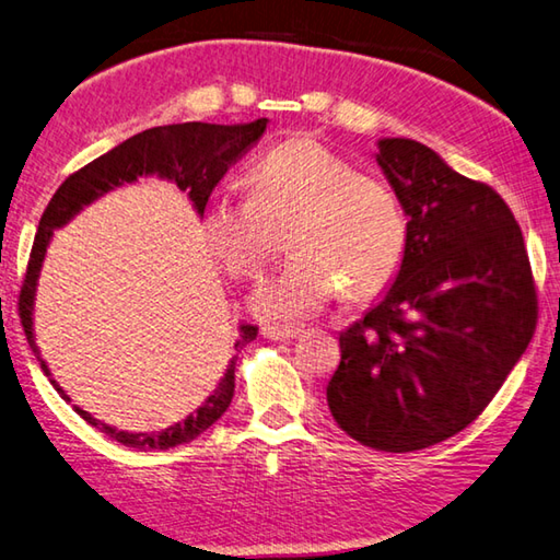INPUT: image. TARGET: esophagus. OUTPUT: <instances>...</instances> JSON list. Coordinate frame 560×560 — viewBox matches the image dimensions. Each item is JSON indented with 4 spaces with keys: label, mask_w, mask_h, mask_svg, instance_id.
<instances>
[{
    "label": "esophagus",
    "mask_w": 560,
    "mask_h": 560,
    "mask_svg": "<svg viewBox=\"0 0 560 560\" xmlns=\"http://www.w3.org/2000/svg\"><path fill=\"white\" fill-rule=\"evenodd\" d=\"M303 330L299 325H287V328H281V325H264L261 335L269 340H293L296 335H301Z\"/></svg>",
    "instance_id": "1"
}]
</instances>
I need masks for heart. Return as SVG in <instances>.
I'll list each match as a JSON object with an SVG mask.
<instances>
[{"instance_id": "1", "label": "heart", "mask_w": 560, "mask_h": 560, "mask_svg": "<svg viewBox=\"0 0 560 560\" xmlns=\"http://www.w3.org/2000/svg\"><path fill=\"white\" fill-rule=\"evenodd\" d=\"M247 180L252 196L220 190L208 200L202 232L232 277L257 279L289 228L291 259L252 296L261 318H308L340 289L370 299L399 273L409 245L399 200L348 159L291 139L267 151Z\"/></svg>"}]
</instances>
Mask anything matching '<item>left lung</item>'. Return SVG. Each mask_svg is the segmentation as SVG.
Here are the masks:
<instances>
[{
	"label": "left lung",
	"instance_id": "left-lung-1",
	"mask_svg": "<svg viewBox=\"0 0 560 560\" xmlns=\"http://www.w3.org/2000/svg\"><path fill=\"white\" fill-rule=\"evenodd\" d=\"M377 164L409 215L386 296L340 332L332 419L384 453L467 429L532 342L536 283L522 228L500 192L413 139H382Z\"/></svg>",
	"mask_w": 560,
	"mask_h": 560
}]
</instances>
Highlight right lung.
<instances>
[{"label":"right lung","mask_w":560,"mask_h":560,"mask_svg":"<svg viewBox=\"0 0 560 560\" xmlns=\"http://www.w3.org/2000/svg\"><path fill=\"white\" fill-rule=\"evenodd\" d=\"M264 129H267V119L249 121V125H206V121H186V125H166L154 127L135 135L127 141H121L107 154H103L95 161H90L88 166L78 168L75 174H70L60 188L54 192V198L48 200V206L40 215L32 257L26 264V277L22 281V291H19V318H22L26 340L32 345L34 354L40 362V370L48 374V364L40 360L38 348L34 342V296H36V279L40 271V261L46 257V247L54 230L66 225V222L75 215V212L93 202L103 192L121 186V183H131L139 176L156 174L161 178L174 180L180 190H188V198L192 206L202 215V210L208 206V198L212 188L218 186L220 178L228 174L232 164L247 154V151L261 139ZM259 328L252 323H245L240 328V340L235 342V350L240 352L245 345H249L257 338ZM235 364L237 354L230 360L225 377L220 380L218 389L212 392L206 404L200 406L196 413H190L186 421L171 425L166 431L159 433H127L117 431L112 425L97 421L88 411L78 409V416L105 433L107 439L117 441L127 448L137 451H168L176 445L196 441L202 431H208L222 413L228 411V406L235 396ZM56 386V392L70 401L66 392L60 389L56 380H50Z\"/></svg>","instance_id":"1"}]
</instances>
